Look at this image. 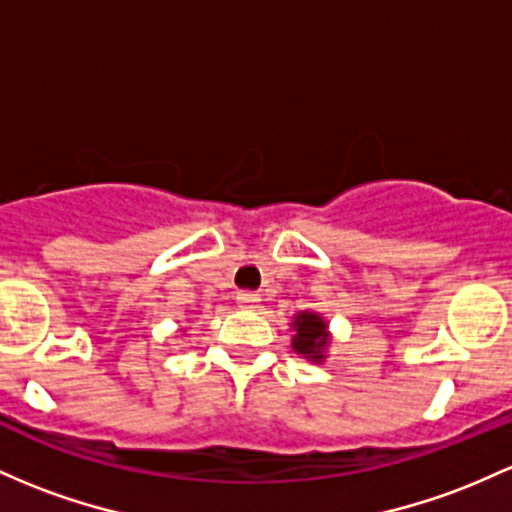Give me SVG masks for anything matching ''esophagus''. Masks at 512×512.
Masks as SVG:
<instances>
[{"label": "esophagus", "mask_w": 512, "mask_h": 512, "mask_svg": "<svg viewBox=\"0 0 512 512\" xmlns=\"http://www.w3.org/2000/svg\"><path fill=\"white\" fill-rule=\"evenodd\" d=\"M235 299H238V303H243V306L252 308V306H257V301H260V294H257V291H238V296H235Z\"/></svg>", "instance_id": "34e87169"}]
</instances>
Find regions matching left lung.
<instances>
[{"label": "left lung", "mask_w": 512, "mask_h": 512, "mask_svg": "<svg viewBox=\"0 0 512 512\" xmlns=\"http://www.w3.org/2000/svg\"><path fill=\"white\" fill-rule=\"evenodd\" d=\"M294 350L320 362L323 359V347L328 345V333H325L323 318L316 313H299L294 320Z\"/></svg>", "instance_id": "obj_1"}]
</instances>
